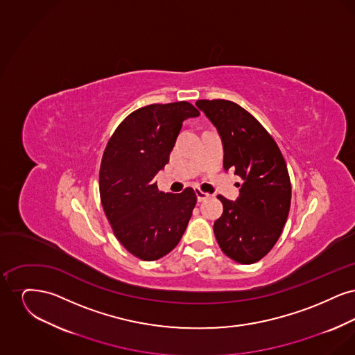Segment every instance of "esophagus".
Returning a JSON list of instances; mask_svg holds the SVG:
<instances>
[{
  "label": "esophagus",
  "instance_id": "obj_1",
  "mask_svg": "<svg viewBox=\"0 0 355 355\" xmlns=\"http://www.w3.org/2000/svg\"><path fill=\"white\" fill-rule=\"evenodd\" d=\"M196 196H197L198 202H202V201L209 198V194H207V193H205L202 190H200V189H196Z\"/></svg>",
  "mask_w": 355,
  "mask_h": 355
}]
</instances>
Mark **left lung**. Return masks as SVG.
<instances>
[{"instance_id":"8db88e82","label":"left lung","mask_w":355,"mask_h":355,"mask_svg":"<svg viewBox=\"0 0 355 355\" xmlns=\"http://www.w3.org/2000/svg\"><path fill=\"white\" fill-rule=\"evenodd\" d=\"M196 105L218 130L223 169L242 180L236 201L218 196L223 213L214 222V234L229 258L250 265L270 252L286 223L291 201L286 162L266 129L236 102Z\"/></svg>"}]
</instances>
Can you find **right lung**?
<instances>
[{"label":"right lung","mask_w":355,"mask_h":355,"mask_svg":"<svg viewBox=\"0 0 355 355\" xmlns=\"http://www.w3.org/2000/svg\"><path fill=\"white\" fill-rule=\"evenodd\" d=\"M198 116L186 101L137 109L119 123L102 155L103 211L121 245L142 261L169 254L191 217L194 190L165 194L158 190L155 175L169 162L182 122Z\"/></svg>","instance_id":"obj_1"}]
</instances>
